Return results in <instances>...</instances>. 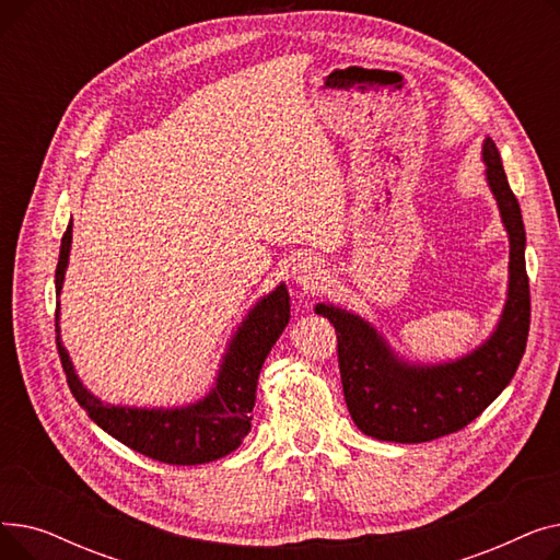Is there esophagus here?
I'll list each match as a JSON object with an SVG mask.
<instances>
[{"instance_id":"esophagus-1","label":"esophagus","mask_w":560,"mask_h":560,"mask_svg":"<svg viewBox=\"0 0 560 560\" xmlns=\"http://www.w3.org/2000/svg\"><path fill=\"white\" fill-rule=\"evenodd\" d=\"M290 277L306 292L317 290L322 285V281H325V265L319 262L317 256H311V254L300 256L298 262L292 265Z\"/></svg>"}]
</instances>
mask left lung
Wrapping results in <instances>:
<instances>
[{
  "mask_svg": "<svg viewBox=\"0 0 560 560\" xmlns=\"http://www.w3.org/2000/svg\"><path fill=\"white\" fill-rule=\"evenodd\" d=\"M486 182L509 233V290L494 331L465 357L445 363H410L384 334L357 313L317 304L338 334L342 393L354 424L388 443H429L467 427L499 397L522 361L528 336L526 233L520 203L492 138L483 140Z\"/></svg>",
  "mask_w": 560,
  "mask_h": 560,
  "instance_id": "1",
  "label": "left lung"
}]
</instances>
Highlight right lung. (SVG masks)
Wrapping results in <instances>:
<instances>
[{
    "label": "right lung",
    "mask_w": 560,
    "mask_h": 560,
    "mask_svg": "<svg viewBox=\"0 0 560 560\" xmlns=\"http://www.w3.org/2000/svg\"><path fill=\"white\" fill-rule=\"evenodd\" d=\"M72 249V222L68 224L56 265V295L61 298ZM61 302H56V342L68 386L100 429L138 454L170 465H201L218 460L243 445L252 431V408L260 368L290 319V295L279 283L262 295L233 331L211 390L201 399L174 408H138L104 404L88 390L74 372L61 340Z\"/></svg>",
    "instance_id": "1"
}]
</instances>
